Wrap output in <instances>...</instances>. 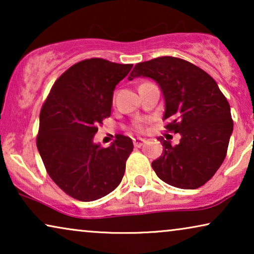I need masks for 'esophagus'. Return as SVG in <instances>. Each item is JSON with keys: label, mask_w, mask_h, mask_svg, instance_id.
Returning <instances> with one entry per match:
<instances>
[{"label": "esophagus", "mask_w": 254, "mask_h": 254, "mask_svg": "<svg viewBox=\"0 0 254 254\" xmlns=\"http://www.w3.org/2000/svg\"><path fill=\"white\" fill-rule=\"evenodd\" d=\"M144 142H145L144 138H141V137L133 138V143H134V147H136V148H140V147H142V144H143Z\"/></svg>", "instance_id": "34e87169"}]
</instances>
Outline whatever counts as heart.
<instances>
[{"mask_svg": "<svg viewBox=\"0 0 254 254\" xmlns=\"http://www.w3.org/2000/svg\"><path fill=\"white\" fill-rule=\"evenodd\" d=\"M134 128L136 130H138V131H141V130H143V128H144V123L142 120H138V121H136V123L134 124Z\"/></svg>", "mask_w": 254, "mask_h": 254, "instance_id": "obj_1", "label": "heart"}]
</instances>
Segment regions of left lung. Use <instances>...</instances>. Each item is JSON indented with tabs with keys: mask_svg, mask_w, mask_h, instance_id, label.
<instances>
[{
	"mask_svg": "<svg viewBox=\"0 0 254 254\" xmlns=\"http://www.w3.org/2000/svg\"><path fill=\"white\" fill-rule=\"evenodd\" d=\"M138 76L158 83L165 100V129L182 135L176 145L158 137L164 148L151 163L156 175L178 189L204 185L223 163L234 129L225 96L209 74L179 58L140 62L128 79Z\"/></svg>",
	"mask_w": 254,
	"mask_h": 254,
	"instance_id": "obj_1",
	"label": "left lung"
}]
</instances>
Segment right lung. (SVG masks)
<instances>
[{"instance_id":"right-lung-1","label":"right lung","mask_w":254,"mask_h":254,"mask_svg":"<svg viewBox=\"0 0 254 254\" xmlns=\"http://www.w3.org/2000/svg\"><path fill=\"white\" fill-rule=\"evenodd\" d=\"M131 67L99 58L79 61L55 81L41 107L38 151L52 180L76 200L100 199L123 180L131 138L118 135L102 148L93 136L111 116L114 88Z\"/></svg>"}]
</instances>
